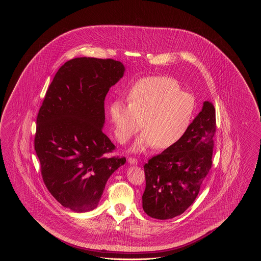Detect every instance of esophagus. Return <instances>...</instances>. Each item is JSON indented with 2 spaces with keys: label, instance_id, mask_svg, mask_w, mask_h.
Here are the masks:
<instances>
[{
  "label": "esophagus",
  "instance_id": "1",
  "mask_svg": "<svg viewBox=\"0 0 261 261\" xmlns=\"http://www.w3.org/2000/svg\"><path fill=\"white\" fill-rule=\"evenodd\" d=\"M128 161L129 164H137L138 163V160L135 159V158H133V156H129L128 159Z\"/></svg>",
  "mask_w": 261,
  "mask_h": 261
}]
</instances>
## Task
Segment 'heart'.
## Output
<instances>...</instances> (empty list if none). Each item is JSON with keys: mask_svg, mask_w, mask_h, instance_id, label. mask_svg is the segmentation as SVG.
Masks as SVG:
<instances>
[{"mask_svg": "<svg viewBox=\"0 0 261 261\" xmlns=\"http://www.w3.org/2000/svg\"><path fill=\"white\" fill-rule=\"evenodd\" d=\"M196 110L195 97L181 90L177 80L152 76L140 80L128 93V103L116 101L110 106L115 136L128 143L142 128L133 151L143 152L172 147L189 129Z\"/></svg>", "mask_w": 261, "mask_h": 261, "instance_id": "b5f03b06", "label": "heart"}]
</instances>
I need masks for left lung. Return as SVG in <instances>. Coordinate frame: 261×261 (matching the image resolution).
<instances>
[{"mask_svg": "<svg viewBox=\"0 0 261 261\" xmlns=\"http://www.w3.org/2000/svg\"><path fill=\"white\" fill-rule=\"evenodd\" d=\"M216 128L215 106L204 101L183 137L144 164L143 209L146 215L170 219L194 202L211 170Z\"/></svg>", "mask_w": 261, "mask_h": 261, "instance_id": "1", "label": "left lung"}]
</instances>
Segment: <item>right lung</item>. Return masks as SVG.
Segmentation results:
<instances>
[{
	"instance_id": "obj_1",
	"label": "right lung",
	"mask_w": 261,
	"mask_h": 261,
	"mask_svg": "<svg viewBox=\"0 0 261 261\" xmlns=\"http://www.w3.org/2000/svg\"><path fill=\"white\" fill-rule=\"evenodd\" d=\"M120 61L75 58L59 69L36 119L34 149L46 189L77 213L97 207L106 182L126 158L102 133L105 100L124 74Z\"/></svg>"
}]
</instances>
